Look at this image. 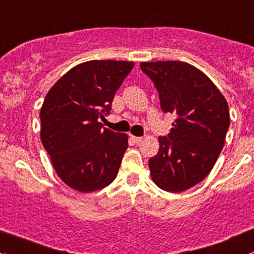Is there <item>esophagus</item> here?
<instances>
[{"instance_id": "34e87169", "label": "esophagus", "mask_w": 254, "mask_h": 254, "mask_svg": "<svg viewBox=\"0 0 254 254\" xmlns=\"http://www.w3.org/2000/svg\"><path fill=\"white\" fill-rule=\"evenodd\" d=\"M132 139L134 140L135 143H140L143 140V137H134V135H132Z\"/></svg>"}]
</instances>
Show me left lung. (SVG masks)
Listing matches in <instances>:
<instances>
[{
  "instance_id": "1",
  "label": "left lung",
  "mask_w": 254,
  "mask_h": 254,
  "mask_svg": "<svg viewBox=\"0 0 254 254\" xmlns=\"http://www.w3.org/2000/svg\"><path fill=\"white\" fill-rule=\"evenodd\" d=\"M140 69L155 85L161 110L176 115L149 159L151 179L161 190L182 192L213 169L230 126L229 106L204 73L186 62H142Z\"/></svg>"
}]
</instances>
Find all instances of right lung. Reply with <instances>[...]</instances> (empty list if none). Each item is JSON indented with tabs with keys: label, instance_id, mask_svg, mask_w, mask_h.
Listing matches in <instances>:
<instances>
[{
	"label": "right lung",
	"instance_id": "obj_1",
	"mask_svg": "<svg viewBox=\"0 0 254 254\" xmlns=\"http://www.w3.org/2000/svg\"><path fill=\"white\" fill-rule=\"evenodd\" d=\"M133 62L94 60L69 69L49 90L40 111L41 143L60 179L87 193L117 176L128 146L125 133L103 128L115 93Z\"/></svg>",
	"mask_w": 254,
	"mask_h": 254
}]
</instances>
